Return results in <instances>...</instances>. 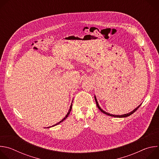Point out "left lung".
<instances>
[{
  "mask_svg": "<svg viewBox=\"0 0 159 159\" xmlns=\"http://www.w3.org/2000/svg\"><path fill=\"white\" fill-rule=\"evenodd\" d=\"M94 99H95V101H96V104H97L98 107L99 108V109L102 112H103L104 114H106V115H108V116H113V117H116V118H125V117H128V116H130L131 115H132L133 113H134L136 111H137V110L139 109V107L141 106V104H140L137 107H136V108H135L134 109H133L131 112H128V113H127V114H125V115H111V114H110V113L106 112H105L104 110H102V109L100 107V106H99V104H98V101H97V99H96V96H94Z\"/></svg>",
  "mask_w": 159,
  "mask_h": 159,
  "instance_id": "obj_1",
  "label": "left lung"
}]
</instances>
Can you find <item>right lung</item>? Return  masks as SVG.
Instances as JSON below:
<instances>
[{
  "label": "right lung",
  "instance_id": "obj_1",
  "mask_svg": "<svg viewBox=\"0 0 159 159\" xmlns=\"http://www.w3.org/2000/svg\"><path fill=\"white\" fill-rule=\"evenodd\" d=\"M72 102H73V101H72ZM72 104H71V106H70V109H69V112H68V113L66 114V115L65 116V117L63 119H62L60 122H58V123H57V124H55V125H53V126H56V125L60 124V123H61L63 121H64V120L68 117V116H69V115H70V111H71V110H72ZM52 126H50V127H48V128H50V127H52Z\"/></svg>",
  "mask_w": 159,
  "mask_h": 159
}]
</instances>
